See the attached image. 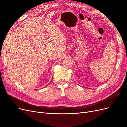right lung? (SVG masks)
Instances as JSON below:
<instances>
[{
  "label": "right lung",
  "instance_id": "obj_1",
  "mask_svg": "<svg viewBox=\"0 0 127 127\" xmlns=\"http://www.w3.org/2000/svg\"><path fill=\"white\" fill-rule=\"evenodd\" d=\"M52 80H51V81H52ZM50 83H51V82H50ZM49 84H50V83H49Z\"/></svg>",
  "mask_w": 127,
  "mask_h": 127
}]
</instances>
